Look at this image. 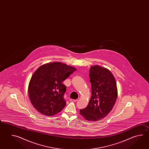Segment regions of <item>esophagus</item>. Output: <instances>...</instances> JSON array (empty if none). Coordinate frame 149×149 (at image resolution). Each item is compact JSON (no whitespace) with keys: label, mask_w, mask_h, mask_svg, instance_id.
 <instances>
[{"label":"esophagus","mask_w":149,"mask_h":149,"mask_svg":"<svg viewBox=\"0 0 149 149\" xmlns=\"http://www.w3.org/2000/svg\"><path fill=\"white\" fill-rule=\"evenodd\" d=\"M77 101H78V100H73V99H71V100H70V101L73 102H76Z\"/></svg>","instance_id":"obj_1"}]
</instances>
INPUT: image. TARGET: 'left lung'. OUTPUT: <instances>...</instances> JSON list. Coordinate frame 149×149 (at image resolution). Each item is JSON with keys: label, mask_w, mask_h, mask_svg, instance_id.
Masks as SVG:
<instances>
[{"label": "left lung", "mask_w": 149, "mask_h": 149, "mask_svg": "<svg viewBox=\"0 0 149 149\" xmlns=\"http://www.w3.org/2000/svg\"><path fill=\"white\" fill-rule=\"evenodd\" d=\"M89 77L92 97L86 108L80 110V114L87 120L96 121L112 110L117 98V87L111 71L98 65L91 67Z\"/></svg>", "instance_id": "left-lung-1"}]
</instances>
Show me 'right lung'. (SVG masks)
Masks as SVG:
<instances>
[{
  "mask_svg": "<svg viewBox=\"0 0 149 149\" xmlns=\"http://www.w3.org/2000/svg\"><path fill=\"white\" fill-rule=\"evenodd\" d=\"M76 68L59 62L44 64L33 73L29 84V96L33 107L40 113L52 116L64 108L66 86L62 82Z\"/></svg>",
  "mask_w": 149,
  "mask_h": 149,
  "instance_id": "right-lung-1",
  "label": "right lung"
}]
</instances>
